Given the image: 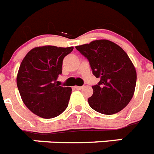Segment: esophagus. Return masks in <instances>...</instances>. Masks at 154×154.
<instances>
[{"instance_id": "1", "label": "esophagus", "mask_w": 154, "mask_h": 154, "mask_svg": "<svg viewBox=\"0 0 154 154\" xmlns=\"http://www.w3.org/2000/svg\"><path fill=\"white\" fill-rule=\"evenodd\" d=\"M75 88L76 90H82V88H83V86H75Z\"/></svg>"}]
</instances>
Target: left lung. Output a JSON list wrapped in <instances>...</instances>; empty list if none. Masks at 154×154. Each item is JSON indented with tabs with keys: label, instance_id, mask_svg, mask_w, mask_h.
Masks as SVG:
<instances>
[{
	"label": "left lung",
	"instance_id": "obj_1",
	"mask_svg": "<svg viewBox=\"0 0 154 154\" xmlns=\"http://www.w3.org/2000/svg\"><path fill=\"white\" fill-rule=\"evenodd\" d=\"M75 48L89 60L93 74L100 80L93 86L90 107L103 115H114L125 107L134 95L136 71L120 46L97 39Z\"/></svg>",
	"mask_w": 154,
	"mask_h": 154
}]
</instances>
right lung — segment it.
<instances>
[{
	"label": "right lung",
	"instance_id": "right-lung-1",
	"mask_svg": "<svg viewBox=\"0 0 154 154\" xmlns=\"http://www.w3.org/2000/svg\"><path fill=\"white\" fill-rule=\"evenodd\" d=\"M73 47H37L29 51L17 75V86L22 100L33 114L43 118L58 116L67 108L72 88L60 86L64 57Z\"/></svg>",
	"mask_w": 154,
	"mask_h": 154
}]
</instances>
